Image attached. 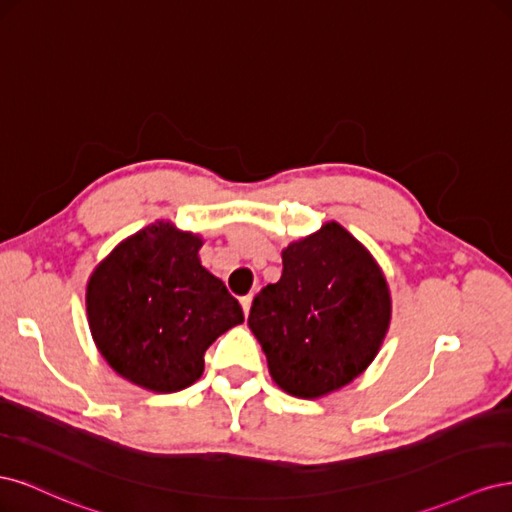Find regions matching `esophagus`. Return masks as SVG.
<instances>
[{
    "label": "esophagus",
    "instance_id": "esophagus-1",
    "mask_svg": "<svg viewBox=\"0 0 512 512\" xmlns=\"http://www.w3.org/2000/svg\"><path fill=\"white\" fill-rule=\"evenodd\" d=\"M241 307H243V314L250 316V307H252V294H247V297L241 299Z\"/></svg>",
    "mask_w": 512,
    "mask_h": 512
}]
</instances>
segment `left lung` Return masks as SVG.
<instances>
[{"label":"left lung","instance_id":"8db88e82","mask_svg":"<svg viewBox=\"0 0 512 512\" xmlns=\"http://www.w3.org/2000/svg\"><path fill=\"white\" fill-rule=\"evenodd\" d=\"M280 282L262 288L247 324L280 389L318 399L344 389L376 359L391 327L384 271L337 222L282 250Z\"/></svg>","mask_w":512,"mask_h":512}]
</instances>
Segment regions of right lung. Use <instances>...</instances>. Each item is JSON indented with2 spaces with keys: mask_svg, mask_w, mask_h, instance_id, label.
Here are the masks:
<instances>
[{
  "mask_svg": "<svg viewBox=\"0 0 512 512\" xmlns=\"http://www.w3.org/2000/svg\"><path fill=\"white\" fill-rule=\"evenodd\" d=\"M203 235L158 220L113 247L85 288L94 344L121 378L151 393L188 389L205 350L243 322L220 277L200 265Z\"/></svg>",
  "mask_w": 512,
  "mask_h": 512,
  "instance_id": "add662e5",
  "label": "right lung"
}]
</instances>
